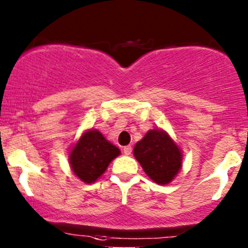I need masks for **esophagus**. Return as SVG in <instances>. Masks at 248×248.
<instances>
[{
  "instance_id": "obj_1",
  "label": "esophagus",
  "mask_w": 248,
  "mask_h": 248,
  "mask_svg": "<svg viewBox=\"0 0 248 248\" xmlns=\"http://www.w3.org/2000/svg\"><path fill=\"white\" fill-rule=\"evenodd\" d=\"M124 154L126 155V156H129V155L132 154V146H131V145H127V146L124 147Z\"/></svg>"
}]
</instances>
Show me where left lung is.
Returning a JSON list of instances; mask_svg holds the SVG:
<instances>
[{"mask_svg":"<svg viewBox=\"0 0 248 248\" xmlns=\"http://www.w3.org/2000/svg\"><path fill=\"white\" fill-rule=\"evenodd\" d=\"M133 155L147 176L158 185H168L182 167V150L164 129L154 128L134 145Z\"/></svg>","mask_w":248,"mask_h":248,"instance_id":"1","label":"left lung"}]
</instances>
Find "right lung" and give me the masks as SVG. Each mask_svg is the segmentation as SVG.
I'll return each instance as SVG.
<instances>
[{
    "instance_id": "1",
    "label": "right lung",
    "mask_w": 248,
    "mask_h": 248,
    "mask_svg": "<svg viewBox=\"0 0 248 248\" xmlns=\"http://www.w3.org/2000/svg\"><path fill=\"white\" fill-rule=\"evenodd\" d=\"M121 154L120 149L98 129H86L71 147L68 161L71 169L85 184H93L103 172L112 159Z\"/></svg>"
}]
</instances>
